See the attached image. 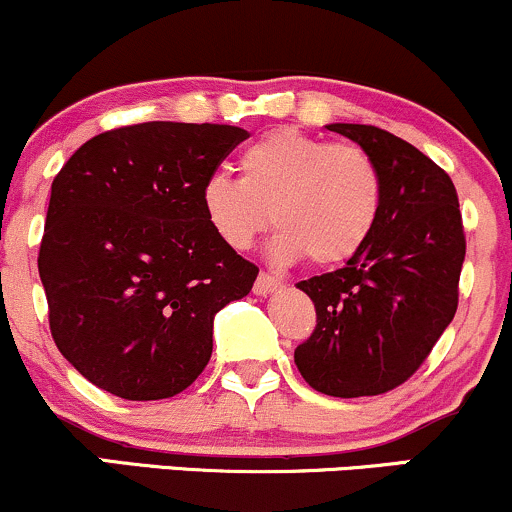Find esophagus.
<instances>
[{
  "label": "esophagus",
  "mask_w": 512,
  "mask_h": 512,
  "mask_svg": "<svg viewBox=\"0 0 512 512\" xmlns=\"http://www.w3.org/2000/svg\"><path fill=\"white\" fill-rule=\"evenodd\" d=\"M278 287H280V280L275 278L273 273L261 271V273H258L256 283H254V292H256V295H271V292L278 290Z\"/></svg>",
  "instance_id": "esophagus-1"
}]
</instances>
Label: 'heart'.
<instances>
[{
  "instance_id": "b5f03b06",
  "label": "heart",
  "mask_w": 512,
  "mask_h": 512,
  "mask_svg": "<svg viewBox=\"0 0 512 512\" xmlns=\"http://www.w3.org/2000/svg\"><path fill=\"white\" fill-rule=\"evenodd\" d=\"M239 179L212 174L200 208L212 232L246 251L271 225L273 256L341 266L365 249L384 205L377 159L353 142H329L297 128H275L241 149Z\"/></svg>"
}]
</instances>
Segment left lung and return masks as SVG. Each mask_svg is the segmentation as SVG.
I'll return each mask as SVG.
<instances>
[{"label":"left lung","mask_w":512,"mask_h":512,"mask_svg":"<svg viewBox=\"0 0 512 512\" xmlns=\"http://www.w3.org/2000/svg\"><path fill=\"white\" fill-rule=\"evenodd\" d=\"M326 128L365 147L384 176L375 234L338 271L300 280L317 309L312 336L295 348L304 382L355 399L404 384L457 312L464 239L455 183L433 159L375 125Z\"/></svg>","instance_id":"1"}]
</instances>
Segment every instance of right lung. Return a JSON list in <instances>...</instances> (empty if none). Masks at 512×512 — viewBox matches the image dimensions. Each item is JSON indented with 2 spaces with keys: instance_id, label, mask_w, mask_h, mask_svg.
<instances>
[{
  "instance_id": "obj_1",
  "label": "right lung",
  "mask_w": 512,
  "mask_h": 512,
  "mask_svg": "<svg viewBox=\"0 0 512 512\" xmlns=\"http://www.w3.org/2000/svg\"><path fill=\"white\" fill-rule=\"evenodd\" d=\"M249 132L152 123L101 132L53 181L38 273L60 353L99 389L157 401L198 380L212 317L258 266L222 244L200 188Z\"/></svg>"
}]
</instances>
